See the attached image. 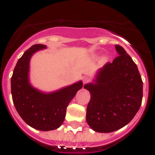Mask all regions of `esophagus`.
<instances>
[{"mask_svg": "<svg viewBox=\"0 0 155 155\" xmlns=\"http://www.w3.org/2000/svg\"><path fill=\"white\" fill-rule=\"evenodd\" d=\"M83 83H84V84H86V83H89V82H90V79H89L88 77H84L83 79Z\"/></svg>", "mask_w": 155, "mask_h": 155, "instance_id": "obj_1", "label": "esophagus"}]
</instances>
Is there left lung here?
I'll use <instances>...</instances> for the list:
<instances>
[{
    "mask_svg": "<svg viewBox=\"0 0 155 155\" xmlns=\"http://www.w3.org/2000/svg\"><path fill=\"white\" fill-rule=\"evenodd\" d=\"M119 55L98 72L96 83L84 86L91 94L87 122L94 131L111 133L119 130L134 118L143 98L140 74L130 55L115 45Z\"/></svg>",
    "mask_w": 155,
    "mask_h": 155,
    "instance_id": "1",
    "label": "left lung"
}]
</instances>
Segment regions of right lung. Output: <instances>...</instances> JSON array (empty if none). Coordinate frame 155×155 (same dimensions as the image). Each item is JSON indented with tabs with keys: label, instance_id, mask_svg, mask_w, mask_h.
Returning <instances> with one entry per match:
<instances>
[{
	"label": "right lung",
	"instance_id": "add662e5",
	"mask_svg": "<svg viewBox=\"0 0 155 155\" xmlns=\"http://www.w3.org/2000/svg\"><path fill=\"white\" fill-rule=\"evenodd\" d=\"M43 48H46L43 44L33 45L18 59L11 78V90L16 111L24 122L36 130L49 131L62 124L68 104L83 87V83L79 81L48 94L33 88L28 78L29 59Z\"/></svg>",
	"mask_w": 155,
	"mask_h": 155
}]
</instances>
